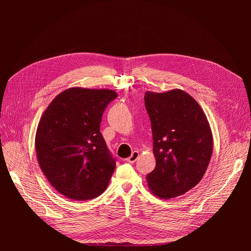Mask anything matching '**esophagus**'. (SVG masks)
<instances>
[{
	"instance_id": "esophagus-1",
	"label": "esophagus",
	"mask_w": 251,
	"mask_h": 251,
	"mask_svg": "<svg viewBox=\"0 0 251 251\" xmlns=\"http://www.w3.org/2000/svg\"><path fill=\"white\" fill-rule=\"evenodd\" d=\"M138 158H139V152H138V151H134V152L132 153V155L127 159V162H129V163H135Z\"/></svg>"
}]
</instances>
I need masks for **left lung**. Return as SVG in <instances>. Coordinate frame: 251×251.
Wrapping results in <instances>:
<instances>
[{"mask_svg": "<svg viewBox=\"0 0 251 251\" xmlns=\"http://www.w3.org/2000/svg\"><path fill=\"white\" fill-rule=\"evenodd\" d=\"M152 133L155 169L147 175L150 191L168 200L195 188L209 164L213 140L204 112L187 92L145 93Z\"/></svg>", "mask_w": 251, "mask_h": 251, "instance_id": "1", "label": "left lung"}]
</instances>
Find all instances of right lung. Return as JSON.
<instances>
[{
  "instance_id": "1",
  "label": "right lung",
  "mask_w": 251,
  "mask_h": 251,
  "mask_svg": "<svg viewBox=\"0 0 251 251\" xmlns=\"http://www.w3.org/2000/svg\"><path fill=\"white\" fill-rule=\"evenodd\" d=\"M117 93L71 87L44 112L35 134V152L50 185L75 201L91 200L108 187L115 159L100 132L103 112Z\"/></svg>"
}]
</instances>
